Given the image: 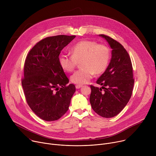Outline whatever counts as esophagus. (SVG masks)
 Listing matches in <instances>:
<instances>
[{"label":"esophagus","mask_w":156,"mask_h":156,"mask_svg":"<svg viewBox=\"0 0 156 156\" xmlns=\"http://www.w3.org/2000/svg\"><path fill=\"white\" fill-rule=\"evenodd\" d=\"M81 87H83V85H79V84L76 85V89H80V88Z\"/></svg>","instance_id":"34e87169"}]
</instances>
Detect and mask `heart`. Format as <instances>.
I'll return each mask as SVG.
<instances>
[{"mask_svg": "<svg viewBox=\"0 0 156 156\" xmlns=\"http://www.w3.org/2000/svg\"><path fill=\"white\" fill-rule=\"evenodd\" d=\"M72 55L61 54L58 59L61 68L72 72L79 62L81 69L71 76V81L79 85L88 83L94 74L102 73L107 67L110 57L109 48L92 41H81L71 48Z\"/></svg>", "mask_w": 156, "mask_h": 156, "instance_id": "1", "label": "heart"}]
</instances>
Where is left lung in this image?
<instances>
[{
  "mask_svg": "<svg viewBox=\"0 0 156 156\" xmlns=\"http://www.w3.org/2000/svg\"><path fill=\"white\" fill-rule=\"evenodd\" d=\"M112 49V58L104 73L96 83L101 88L91 85L90 101L92 108L104 118L118 115L128 102L132 95L133 79L131 58L120 43L104 34H99Z\"/></svg>",
  "mask_w": 156,
  "mask_h": 156,
  "instance_id": "8db88e82",
  "label": "left lung"
}]
</instances>
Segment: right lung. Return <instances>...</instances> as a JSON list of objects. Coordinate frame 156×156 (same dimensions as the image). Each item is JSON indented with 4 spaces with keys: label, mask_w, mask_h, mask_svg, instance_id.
<instances>
[{
    "label": "right lung",
    "mask_w": 156,
    "mask_h": 156,
    "mask_svg": "<svg viewBox=\"0 0 156 156\" xmlns=\"http://www.w3.org/2000/svg\"><path fill=\"white\" fill-rule=\"evenodd\" d=\"M76 36L44 38L31 49L21 80L26 101L34 113L45 121L59 119L68 110L76 91L58 63L61 51Z\"/></svg>",
    "instance_id": "obj_1"
}]
</instances>
